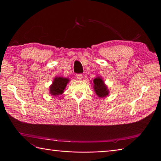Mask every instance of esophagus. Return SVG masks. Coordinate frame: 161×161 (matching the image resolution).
Here are the masks:
<instances>
[{
    "label": "esophagus",
    "mask_w": 161,
    "mask_h": 161,
    "mask_svg": "<svg viewBox=\"0 0 161 161\" xmlns=\"http://www.w3.org/2000/svg\"><path fill=\"white\" fill-rule=\"evenodd\" d=\"M76 77H77V79L81 80L83 78V75L81 74H78L76 75Z\"/></svg>",
    "instance_id": "1"
}]
</instances>
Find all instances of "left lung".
Segmentation results:
<instances>
[{
	"label": "left lung",
	"mask_w": 161,
	"mask_h": 161,
	"mask_svg": "<svg viewBox=\"0 0 161 161\" xmlns=\"http://www.w3.org/2000/svg\"><path fill=\"white\" fill-rule=\"evenodd\" d=\"M93 90L99 97H105L109 95V91L101 76H97L93 80Z\"/></svg>",
	"instance_id": "1"
}]
</instances>
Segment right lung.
I'll list each match as a JSON object with an SVG mask.
<instances>
[{
  "label": "right lung",
  "instance_id": "1",
  "mask_svg": "<svg viewBox=\"0 0 161 161\" xmlns=\"http://www.w3.org/2000/svg\"><path fill=\"white\" fill-rule=\"evenodd\" d=\"M69 81V79L63 77H56L52 84L50 86L49 92L53 96H58L64 93V90L66 87L67 84Z\"/></svg>",
  "mask_w": 161,
  "mask_h": 161
}]
</instances>
